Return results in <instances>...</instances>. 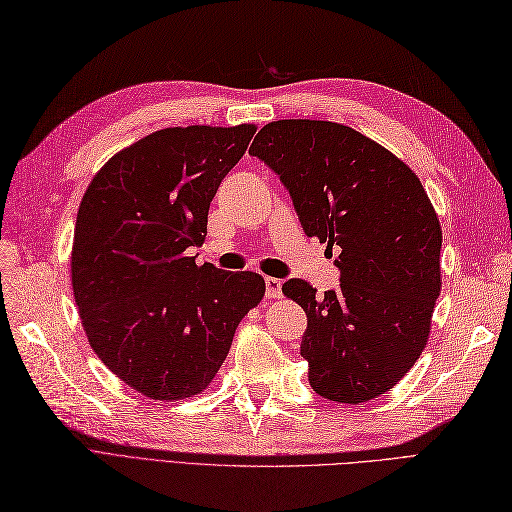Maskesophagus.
<instances>
[{"label": "esophagus", "instance_id": "34e87169", "mask_svg": "<svg viewBox=\"0 0 512 512\" xmlns=\"http://www.w3.org/2000/svg\"><path fill=\"white\" fill-rule=\"evenodd\" d=\"M283 281L274 279V277H266V296L268 298H281L283 296Z\"/></svg>", "mask_w": 512, "mask_h": 512}]
</instances>
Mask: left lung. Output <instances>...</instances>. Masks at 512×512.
Returning <instances> with one entry per match:
<instances>
[{
    "mask_svg": "<svg viewBox=\"0 0 512 512\" xmlns=\"http://www.w3.org/2000/svg\"><path fill=\"white\" fill-rule=\"evenodd\" d=\"M248 153L279 175L309 238L337 251V290L283 283L307 313L309 385L346 404L381 396L422 355L441 292V227L426 190L396 155L339 123L274 121Z\"/></svg>",
    "mask_w": 512,
    "mask_h": 512,
    "instance_id": "left-lung-1",
    "label": "left lung"
}]
</instances>
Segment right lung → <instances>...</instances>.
Masks as SVG:
<instances>
[{"label":"right lung","instance_id":"1","mask_svg":"<svg viewBox=\"0 0 512 512\" xmlns=\"http://www.w3.org/2000/svg\"><path fill=\"white\" fill-rule=\"evenodd\" d=\"M255 129H160L116 153L84 194L71 253L75 303L97 357L142 396L201 393L264 298L261 274L190 257Z\"/></svg>","mask_w":512,"mask_h":512}]
</instances>
